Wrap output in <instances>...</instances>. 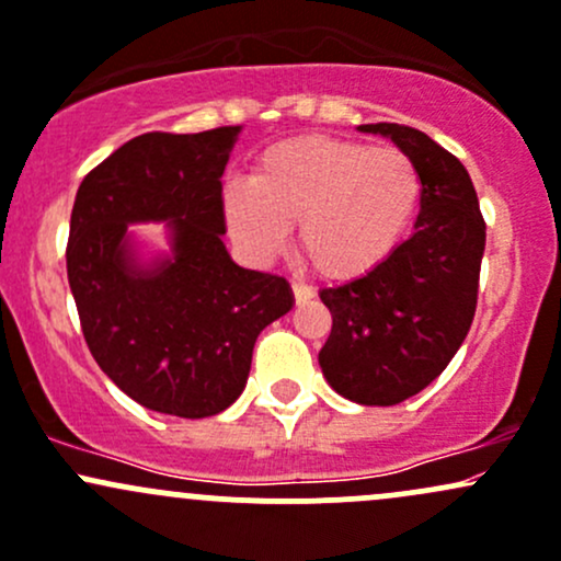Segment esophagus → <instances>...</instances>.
I'll return each mask as SVG.
<instances>
[{
  "instance_id": "obj_1",
  "label": "esophagus",
  "mask_w": 561,
  "mask_h": 561,
  "mask_svg": "<svg viewBox=\"0 0 561 561\" xmlns=\"http://www.w3.org/2000/svg\"><path fill=\"white\" fill-rule=\"evenodd\" d=\"M291 291H294V302L297 305L310 302V299L316 297V291H312L310 286H305V283H291Z\"/></svg>"
}]
</instances>
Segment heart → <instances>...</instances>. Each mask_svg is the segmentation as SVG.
I'll return each instance as SVG.
<instances>
[{
  "mask_svg": "<svg viewBox=\"0 0 561 561\" xmlns=\"http://www.w3.org/2000/svg\"><path fill=\"white\" fill-rule=\"evenodd\" d=\"M423 182L393 147L329 136L273 144L251 182L221 190L227 232L245 254L270 259L297 225V254L327 280H353L379 267L417 214Z\"/></svg>",
  "mask_w": 561,
  "mask_h": 561,
  "instance_id": "obj_1",
  "label": "heart"
}]
</instances>
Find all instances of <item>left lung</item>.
Here are the masks:
<instances>
[{
	"label": "left lung",
	"instance_id": "obj_1",
	"mask_svg": "<svg viewBox=\"0 0 561 561\" xmlns=\"http://www.w3.org/2000/svg\"><path fill=\"white\" fill-rule=\"evenodd\" d=\"M412 158L423 182L414 232L371 273L323 288L331 334L323 377L364 407H393L427 388L460 351L476 312L486 227L462 162L423 130L358 125Z\"/></svg>",
	"mask_w": 561,
	"mask_h": 561
}]
</instances>
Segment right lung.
<instances>
[{"label":"right lung","mask_w":561,"mask_h":561,"mask_svg":"<svg viewBox=\"0 0 561 561\" xmlns=\"http://www.w3.org/2000/svg\"><path fill=\"white\" fill-rule=\"evenodd\" d=\"M240 128L144 134L82 179L66 273L95 364L125 396L173 417H210L243 393L254 342L294 307L286 278L232 262L221 176ZM162 220L169 251L144 257L130 224Z\"/></svg>","instance_id":"add662e5"}]
</instances>
